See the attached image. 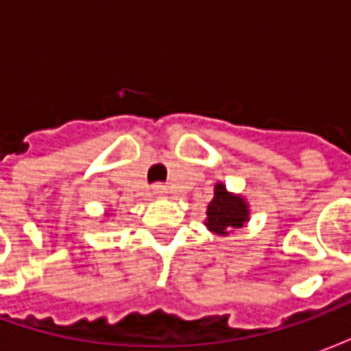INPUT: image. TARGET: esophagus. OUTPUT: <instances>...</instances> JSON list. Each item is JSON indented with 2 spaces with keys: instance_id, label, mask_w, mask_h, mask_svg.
<instances>
[{
  "instance_id": "obj_1",
  "label": "esophagus",
  "mask_w": 351,
  "mask_h": 351,
  "mask_svg": "<svg viewBox=\"0 0 351 351\" xmlns=\"http://www.w3.org/2000/svg\"><path fill=\"white\" fill-rule=\"evenodd\" d=\"M152 193L156 195V197H165L167 195V186L165 184H154L152 186Z\"/></svg>"
}]
</instances>
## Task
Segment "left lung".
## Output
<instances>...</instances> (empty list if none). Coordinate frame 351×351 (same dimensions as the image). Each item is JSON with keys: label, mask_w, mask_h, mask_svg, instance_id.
Wrapping results in <instances>:
<instances>
[{"label": "left lung", "mask_w": 351, "mask_h": 351, "mask_svg": "<svg viewBox=\"0 0 351 351\" xmlns=\"http://www.w3.org/2000/svg\"><path fill=\"white\" fill-rule=\"evenodd\" d=\"M248 216H250V208L241 195L229 193L221 182L214 186V197L206 208L205 220V226L213 233L228 237L231 229L243 228L248 221Z\"/></svg>", "instance_id": "obj_1"}]
</instances>
